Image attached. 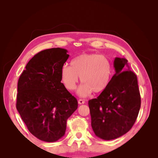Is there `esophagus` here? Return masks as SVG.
<instances>
[{
  "label": "esophagus",
  "instance_id": "esophagus-1",
  "mask_svg": "<svg viewBox=\"0 0 158 158\" xmlns=\"http://www.w3.org/2000/svg\"><path fill=\"white\" fill-rule=\"evenodd\" d=\"M78 103L79 104H80V105H82V104H84V103H85V101L84 99H79L78 100Z\"/></svg>",
  "mask_w": 158,
  "mask_h": 158
}]
</instances>
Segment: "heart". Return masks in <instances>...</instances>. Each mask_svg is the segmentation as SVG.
<instances>
[{
    "label": "heart",
    "mask_w": 158,
    "mask_h": 158,
    "mask_svg": "<svg viewBox=\"0 0 158 158\" xmlns=\"http://www.w3.org/2000/svg\"><path fill=\"white\" fill-rule=\"evenodd\" d=\"M71 66L65 64L61 69V78L66 88L73 91L79 81L83 83L78 94L85 97L92 92L101 93L107 88L111 78V62L103 55L83 53L71 61Z\"/></svg>",
    "instance_id": "heart-1"
}]
</instances>
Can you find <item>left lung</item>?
Instances as JSON below:
<instances>
[{
	"instance_id": "obj_1",
	"label": "left lung",
	"mask_w": 158,
	"mask_h": 158,
	"mask_svg": "<svg viewBox=\"0 0 158 158\" xmlns=\"http://www.w3.org/2000/svg\"><path fill=\"white\" fill-rule=\"evenodd\" d=\"M128 60L116 57L115 74L107 88L97 98L89 100L91 123L95 135L103 140H113L131 130L141 105L136 75Z\"/></svg>"
}]
</instances>
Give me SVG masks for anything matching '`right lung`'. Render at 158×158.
Listing matches in <instances>:
<instances>
[{
  "label": "right lung",
  "mask_w": 158,
  "mask_h": 158,
  "mask_svg": "<svg viewBox=\"0 0 158 158\" xmlns=\"http://www.w3.org/2000/svg\"><path fill=\"white\" fill-rule=\"evenodd\" d=\"M67 50L38 52L26 66L18 82L16 109L33 136L53 142L63 137L67 119L78 108L77 99L61 83Z\"/></svg>",
  "instance_id": "right-lung-1"
}]
</instances>
